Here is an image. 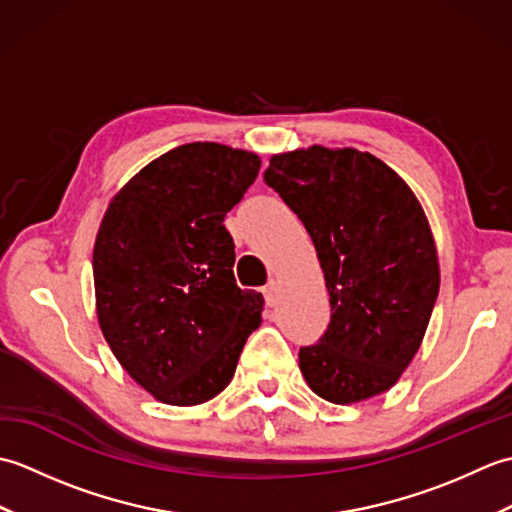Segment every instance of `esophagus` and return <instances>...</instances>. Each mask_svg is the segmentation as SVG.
<instances>
[{
  "mask_svg": "<svg viewBox=\"0 0 512 512\" xmlns=\"http://www.w3.org/2000/svg\"><path fill=\"white\" fill-rule=\"evenodd\" d=\"M264 297L268 306H275L277 299H279V281L277 279H270L268 284L264 286Z\"/></svg>",
  "mask_w": 512,
  "mask_h": 512,
  "instance_id": "obj_1",
  "label": "esophagus"
}]
</instances>
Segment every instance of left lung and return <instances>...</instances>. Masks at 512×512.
I'll list each match as a JSON object with an SVG mask.
<instances>
[{
	"label": "left lung",
	"instance_id": "left-lung-1",
	"mask_svg": "<svg viewBox=\"0 0 512 512\" xmlns=\"http://www.w3.org/2000/svg\"><path fill=\"white\" fill-rule=\"evenodd\" d=\"M264 180L306 226L330 295L328 330L299 350L308 387L334 405L383 394L420 350L440 290L418 198L383 160L352 147L275 154Z\"/></svg>",
	"mask_w": 512,
	"mask_h": 512
}]
</instances>
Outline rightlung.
I'll return each instance as SVG.
<instances>
[{
    "label": "right lung",
    "mask_w": 512,
    "mask_h": 512,
    "mask_svg": "<svg viewBox=\"0 0 512 512\" xmlns=\"http://www.w3.org/2000/svg\"><path fill=\"white\" fill-rule=\"evenodd\" d=\"M262 160L189 143L140 169L107 204L92 268L96 317L116 361L165 405L215 398L262 323V292L235 284L224 215Z\"/></svg>",
    "instance_id": "1"
}]
</instances>
